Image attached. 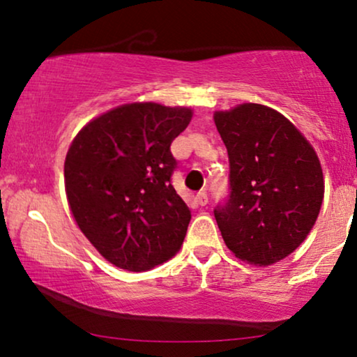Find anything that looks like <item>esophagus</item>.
Returning a JSON list of instances; mask_svg holds the SVG:
<instances>
[{
  "instance_id": "1",
  "label": "esophagus",
  "mask_w": 357,
  "mask_h": 357,
  "mask_svg": "<svg viewBox=\"0 0 357 357\" xmlns=\"http://www.w3.org/2000/svg\"><path fill=\"white\" fill-rule=\"evenodd\" d=\"M195 202H197L198 206H206V204H208V193L206 192H199L197 197H195Z\"/></svg>"
}]
</instances>
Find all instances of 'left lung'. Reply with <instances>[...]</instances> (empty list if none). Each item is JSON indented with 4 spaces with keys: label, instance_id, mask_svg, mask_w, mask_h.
<instances>
[{
    "label": "left lung",
    "instance_id": "left-lung-1",
    "mask_svg": "<svg viewBox=\"0 0 357 357\" xmlns=\"http://www.w3.org/2000/svg\"><path fill=\"white\" fill-rule=\"evenodd\" d=\"M227 148L231 197L214 209L238 260L270 266L291 255L319 218L325 182L314 146L284 115L261 104L214 112Z\"/></svg>",
    "mask_w": 357,
    "mask_h": 357
}]
</instances>
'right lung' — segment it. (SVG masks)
I'll return each instance as SVG.
<instances>
[{
    "label": "right lung",
    "mask_w": 357,
    "mask_h": 357,
    "mask_svg": "<svg viewBox=\"0 0 357 357\" xmlns=\"http://www.w3.org/2000/svg\"><path fill=\"white\" fill-rule=\"evenodd\" d=\"M190 107L119 105L82 126L65 159V190L77 227L112 265L148 271L182 247L192 213L170 183V144Z\"/></svg>",
    "instance_id": "add662e5"
}]
</instances>
